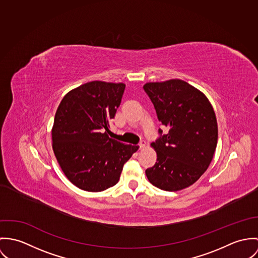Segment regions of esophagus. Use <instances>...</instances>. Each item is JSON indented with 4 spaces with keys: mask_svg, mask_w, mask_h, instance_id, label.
<instances>
[{
    "mask_svg": "<svg viewBox=\"0 0 258 258\" xmlns=\"http://www.w3.org/2000/svg\"><path fill=\"white\" fill-rule=\"evenodd\" d=\"M145 141L144 140H142L140 143H139V147H140V149H143V147L145 146Z\"/></svg>",
    "mask_w": 258,
    "mask_h": 258,
    "instance_id": "1",
    "label": "esophagus"
}]
</instances>
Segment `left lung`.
<instances>
[{"mask_svg":"<svg viewBox=\"0 0 258 258\" xmlns=\"http://www.w3.org/2000/svg\"><path fill=\"white\" fill-rule=\"evenodd\" d=\"M143 90L151 100L161 124L159 138L151 143L157 162L147 168L149 182L165 191H178L194 184L213 159L218 143V123L207 97L179 79L146 83Z\"/></svg>","mask_w":258,"mask_h":258,"instance_id":"obj_1","label":"left lung"}]
</instances>
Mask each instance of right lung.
Here are the masks:
<instances>
[{"mask_svg": "<svg viewBox=\"0 0 258 258\" xmlns=\"http://www.w3.org/2000/svg\"><path fill=\"white\" fill-rule=\"evenodd\" d=\"M125 85L92 81L64 96L54 117L52 147L68 180L79 189L100 192L115 185L139 145L109 138L110 121Z\"/></svg>", "mask_w": 258, "mask_h": 258, "instance_id": "add662e5", "label": "right lung"}]
</instances>
